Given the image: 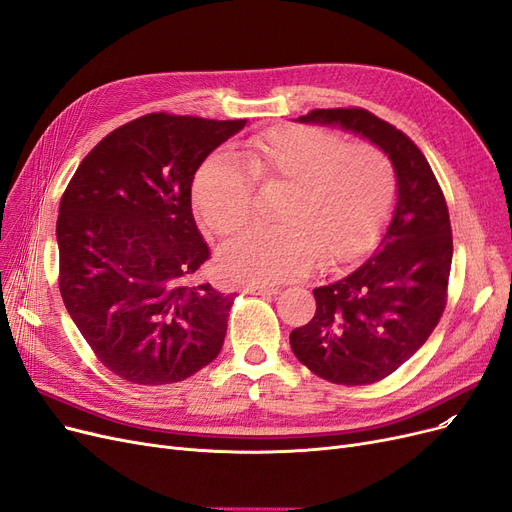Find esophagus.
<instances>
[{"label": "esophagus", "mask_w": 512, "mask_h": 512, "mask_svg": "<svg viewBox=\"0 0 512 512\" xmlns=\"http://www.w3.org/2000/svg\"><path fill=\"white\" fill-rule=\"evenodd\" d=\"M242 293H249V295H276L278 287H266V285H244Z\"/></svg>", "instance_id": "1"}]
</instances>
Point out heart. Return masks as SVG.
Here are the masks:
<instances>
[{
  "instance_id": "1",
  "label": "heart",
  "mask_w": 512,
  "mask_h": 512,
  "mask_svg": "<svg viewBox=\"0 0 512 512\" xmlns=\"http://www.w3.org/2000/svg\"><path fill=\"white\" fill-rule=\"evenodd\" d=\"M208 156L194 177V206L208 230L232 234L249 219L255 183H285L276 225H251L221 244L219 270L253 285L304 276L320 257L339 268L382 236L396 196L390 160L373 145H348L314 126H287Z\"/></svg>"
}]
</instances>
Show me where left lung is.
Segmentation results:
<instances>
[{"instance_id": "obj_1", "label": "left lung", "mask_w": 512, "mask_h": 512, "mask_svg": "<svg viewBox=\"0 0 512 512\" xmlns=\"http://www.w3.org/2000/svg\"><path fill=\"white\" fill-rule=\"evenodd\" d=\"M297 120L361 135L394 166L396 204L380 246L346 278L314 289L312 320L289 335L293 354L323 380L380 382L424 346L445 310L453 257L445 196L418 145L367 109H314Z\"/></svg>"}]
</instances>
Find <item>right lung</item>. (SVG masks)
<instances>
[{
	"mask_svg": "<svg viewBox=\"0 0 512 512\" xmlns=\"http://www.w3.org/2000/svg\"><path fill=\"white\" fill-rule=\"evenodd\" d=\"M244 124L147 113L109 132L65 189L56 221L65 308L126 382H181L223 346L234 295L189 282L211 255L192 183Z\"/></svg>",
	"mask_w": 512,
	"mask_h": 512,
	"instance_id": "1",
	"label": "right lung"
}]
</instances>
